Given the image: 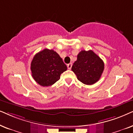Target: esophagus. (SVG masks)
I'll list each match as a JSON object with an SVG mask.
<instances>
[{
    "label": "esophagus",
    "mask_w": 133,
    "mask_h": 133,
    "mask_svg": "<svg viewBox=\"0 0 133 133\" xmlns=\"http://www.w3.org/2000/svg\"><path fill=\"white\" fill-rule=\"evenodd\" d=\"M72 66V63L68 64V69H69V70L71 69Z\"/></svg>",
    "instance_id": "1"
}]
</instances>
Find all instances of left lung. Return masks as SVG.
Listing matches in <instances>:
<instances>
[{"instance_id":"1","label":"left lung","mask_w":133,"mask_h":133,"mask_svg":"<svg viewBox=\"0 0 133 133\" xmlns=\"http://www.w3.org/2000/svg\"><path fill=\"white\" fill-rule=\"evenodd\" d=\"M104 70V63L92 50H82L78 54L77 60L72 70L83 84L92 85L100 78Z\"/></svg>"}]
</instances>
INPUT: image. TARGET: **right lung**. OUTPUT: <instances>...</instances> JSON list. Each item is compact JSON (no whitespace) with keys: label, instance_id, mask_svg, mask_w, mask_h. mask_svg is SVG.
<instances>
[{"label":"right lung","instance_id":"add662e5","mask_svg":"<svg viewBox=\"0 0 133 133\" xmlns=\"http://www.w3.org/2000/svg\"><path fill=\"white\" fill-rule=\"evenodd\" d=\"M67 70L66 65L55 51L45 49L35 55L31 63L33 79L42 86L54 84Z\"/></svg>","mask_w":133,"mask_h":133}]
</instances>
